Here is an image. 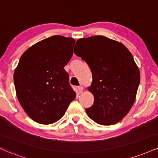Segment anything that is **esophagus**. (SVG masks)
Listing matches in <instances>:
<instances>
[{
	"mask_svg": "<svg viewBox=\"0 0 158 158\" xmlns=\"http://www.w3.org/2000/svg\"><path fill=\"white\" fill-rule=\"evenodd\" d=\"M83 90H84V87H83L82 86H79V87H78V91H79V94L82 93Z\"/></svg>",
	"mask_w": 158,
	"mask_h": 158,
	"instance_id": "34e87169",
	"label": "esophagus"
}]
</instances>
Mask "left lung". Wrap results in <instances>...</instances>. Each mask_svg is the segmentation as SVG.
Here are the masks:
<instances>
[{"mask_svg":"<svg viewBox=\"0 0 158 158\" xmlns=\"http://www.w3.org/2000/svg\"><path fill=\"white\" fill-rule=\"evenodd\" d=\"M74 53L90 67L88 90L94 103L87 108L90 118L102 125L115 124L127 115L136 98L140 76L133 56L124 45L104 36L79 39Z\"/></svg>","mask_w":158,"mask_h":158,"instance_id":"left-lung-1","label":"left lung"}]
</instances>
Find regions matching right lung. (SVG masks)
Masks as SVG:
<instances>
[{
	"instance_id": "obj_1",
	"label": "right lung",
	"mask_w": 158,
	"mask_h": 158,
	"mask_svg": "<svg viewBox=\"0 0 158 158\" xmlns=\"http://www.w3.org/2000/svg\"><path fill=\"white\" fill-rule=\"evenodd\" d=\"M74 44L73 38L55 35L29 47L20 59L14 72L17 97L36 122H56L75 99L64 69L73 56Z\"/></svg>"
}]
</instances>
